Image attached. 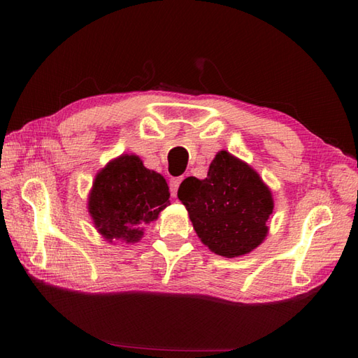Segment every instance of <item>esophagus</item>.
<instances>
[{"label": "esophagus", "instance_id": "obj_1", "mask_svg": "<svg viewBox=\"0 0 358 358\" xmlns=\"http://www.w3.org/2000/svg\"><path fill=\"white\" fill-rule=\"evenodd\" d=\"M181 181H183V178L181 177H177V178H172L171 181H169V186H171V192H172V195L175 196L177 195V192H178V187H180V185H181Z\"/></svg>", "mask_w": 358, "mask_h": 358}]
</instances>
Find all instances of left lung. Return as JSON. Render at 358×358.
Segmentation results:
<instances>
[{
	"label": "left lung",
	"instance_id": "1",
	"mask_svg": "<svg viewBox=\"0 0 358 358\" xmlns=\"http://www.w3.org/2000/svg\"><path fill=\"white\" fill-rule=\"evenodd\" d=\"M178 199L203 245L217 255H246L268 237L271 189L254 167L231 152H217L206 178L187 177Z\"/></svg>",
	"mask_w": 358,
	"mask_h": 358
}]
</instances>
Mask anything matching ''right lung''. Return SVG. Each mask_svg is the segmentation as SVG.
<instances>
[{
	"instance_id": "add662e5",
	"label": "right lung",
	"mask_w": 358,
	"mask_h": 358,
	"mask_svg": "<svg viewBox=\"0 0 358 358\" xmlns=\"http://www.w3.org/2000/svg\"><path fill=\"white\" fill-rule=\"evenodd\" d=\"M162 173L144 167L135 154H121L95 175L87 210L96 232L113 241L138 243L144 229L171 204Z\"/></svg>"
}]
</instances>
